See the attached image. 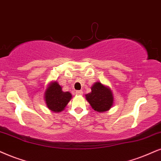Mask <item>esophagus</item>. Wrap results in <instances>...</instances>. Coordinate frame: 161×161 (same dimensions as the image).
<instances>
[{
	"mask_svg": "<svg viewBox=\"0 0 161 161\" xmlns=\"http://www.w3.org/2000/svg\"><path fill=\"white\" fill-rule=\"evenodd\" d=\"M76 93L77 95H82L83 94V91H76Z\"/></svg>",
	"mask_w": 161,
	"mask_h": 161,
	"instance_id": "obj_1",
	"label": "esophagus"
}]
</instances>
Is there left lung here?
<instances>
[{
	"mask_svg": "<svg viewBox=\"0 0 161 161\" xmlns=\"http://www.w3.org/2000/svg\"><path fill=\"white\" fill-rule=\"evenodd\" d=\"M85 96L91 107L98 112L108 111L113 105L114 97L111 90L100 82H96L91 87V92Z\"/></svg>",
	"mask_w": 161,
	"mask_h": 161,
	"instance_id": "1",
	"label": "left lung"
}]
</instances>
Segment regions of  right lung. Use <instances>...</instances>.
I'll list each match as a JSON object with an SVG mask.
<instances>
[{"label":"right lung","mask_w":161,"mask_h":161,"mask_svg":"<svg viewBox=\"0 0 161 161\" xmlns=\"http://www.w3.org/2000/svg\"><path fill=\"white\" fill-rule=\"evenodd\" d=\"M72 95L69 92H63L62 87L57 82L49 86L45 92V101L49 109L56 112L62 111L70 100Z\"/></svg>","instance_id":"add662e5"}]
</instances>
